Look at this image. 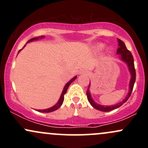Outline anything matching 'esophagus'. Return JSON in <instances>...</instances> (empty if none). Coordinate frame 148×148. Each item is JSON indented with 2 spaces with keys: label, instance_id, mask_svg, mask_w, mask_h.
Here are the masks:
<instances>
[{
  "label": "esophagus",
  "instance_id": "1",
  "mask_svg": "<svg viewBox=\"0 0 148 148\" xmlns=\"http://www.w3.org/2000/svg\"><path fill=\"white\" fill-rule=\"evenodd\" d=\"M79 74H87L88 72H87V70H86V69H81V70H80Z\"/></svg>",
  "mask_w": 148,
  "mask_h": 148
}]
</instances>
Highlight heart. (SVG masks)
<instances>
[{
	"label": "heart",
	"instance_id": "b5f03b06",
	"mask_svg": "<svg viewBox=\"0 0 148 148\" xmlns=\"http://www.w3.org/2000/svg\"><path fill=\"white\" fill-rule=\"evenodd\" d=\"M103 47H104V45L103 43H97L96 45H93L92 48L95 51H100L103 48Z\"/></svg>",
	"mask_w": 148,
	"mask_h": 148
}]
</instances>
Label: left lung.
<instances>
[{
  "mask_svg": "<svg viewBox=\"0 0 148 148\" xmlns=\"http://www.w3.org/2000/svg\"><path fill=\"white\" fill-rule=\"evenodd\" d=\"M118 46L119 47L117 49V53H116L119 55L118 58L120 60L123 61L124 62L127 64V67H128L129 71H130V74H131V79L130 81V84H129V92L127 93V96L125 97V99L123 101H120L116 104L111 105V106H103V105L98 104L97 103H96L95 101L93 100L92 98L90 92V83L89 86H88V90L86 92V95H87L88 100L90 103L91 106L94 107L96 109L99 110L100 111H103V112H108L113 111V110L115 109V108H118L120 106H121L124 103H125L128 100L129 98L132 94V90H133L134 83L136 81V71L135 68H134V58L132 56V53L128 49H127L126 46H125V43L120 40V39H118Z\"/></svg>",
  "mask_w": 148,
  "mask_h": 148,
  "instance_id": "obj_1",
  "label": "left lung"
}]
</instances>
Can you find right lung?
Wrapping results in <instances>:
<instances>
[{"mask_svg":"<svg viewBox=\"0 0 148 148\" xmlns=\"http://www.w3.org/2000/svg\"><path fill=\"white\" fill-rule=\"evenodd\" d=\"M43 38H45V36H40V37H34V38H32V39H30V40H28L27 43H28V42H33V41H36V40H38L39 39H43ZM25 47V45L24 46V47H23V48H24ZM21 51V50L18 51V53L20 51ZM76 78H77V76H74V77H73L72 79L69 81V82H67V84H65V86H64V88H63V90H62V93H61V95L60 97V99H58V102L56 103V104L54 105V106H53L52 107H51V108H47V109H42V110H39V109L37 110V111H39V112H41V113H50V112H53V111H56L58 108H60V107L61 106V105H62V103H63L64 95H65V93L67 92V88H68V87L69 86V85L72 84V83L74 81V80H76Z\"/></svg>","mask_w":148,"mask_h":148,"instance_id":"add662e5","label":"right lung"}]
</instances>
